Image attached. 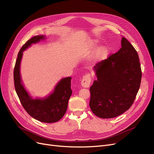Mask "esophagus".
<instances>
[{
    "mask_svg": "<svg viewBox=\"0 0 154 154\" xmlns=\"http://www.w3.org/2000/svg\"><path fill=\"white\" fill-rule=\"evenodd\" d=\"M91 82V75L89 73H87L83 76L81 85L84 88H88L90 86V84Z\"/></svg>",
    "mask_w": 154,
    "mask_h": 154,
    "instance_id": "1",
    "label": "esophagus"
}]
</instances>
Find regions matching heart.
<instances>
[{
    "label": "heart",
    "instance_id": "1",
    "mask_svg": "<svg viewBox=\"0 0 154 154\" xmlns=\"http://www.w3.org/2000/svg\"><path fill=\"white\" fill-rule=\"evenodd\" d=\"M103 51H104V52H106V51H107V49H106V48H103Z\"/></svg>",
    "mask_w": 154,
    "mask_h": 154
}]
</instances>
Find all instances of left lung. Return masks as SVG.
Returning <instances> with one entry per match:
<instances>
[{
    "label": "left lung",
    "mask_w": 154,
    "mask_h": 154,
    "mask_svg": "<svg viewBox=\"0 0 154 154\" xmlns=\"http://www.w3.org/2000/svg\"><path fill=\"white\" fill-rule=\"evenodd\" d=\"M122 47L94 66L97 81L90 87L89 106L102 119L121 115L131 106L140 87L142 72L137 51L122 37Z\"/></svg>",
    "instance_id": "1"
}]
</instances>
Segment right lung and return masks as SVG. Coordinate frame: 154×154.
Here are the masks:
<instances>
[{"mask_svg": "<svg viewBox=\"0 0 154 154\" xmlns=\"http://www.w3.org/2000/svg\"><path fill=\"white\" fill-rule=\"evenodd\" d=\"M44 36L33 37L22 46L20 50L14 68V83L16 92L21 103L26 112L31 117L42 122L53 123L60 121L64 116L68 107V102L72 93L70 77L62 79L56 85L54 91L48 98L32 99L22 85L20 65L23 51L27 48L44 39Z\"/></svg>", "mask_w": 154, "mask_h": 154, "instance_id": "right-lung-1", "label": "right lung"}]
</instances>
